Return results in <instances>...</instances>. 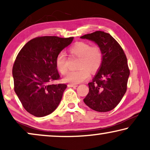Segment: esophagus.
Listing matches in <instances>:
<instances>
[{
    "mask_svg": "<svg viewBox=\"0 0 150 150\" xmlns=\"http://www.w3.org/2000/svg\"><path fill=\"white\" fill-rule=\"evenodd\" d=\"M67 86H68L69 87H76L78 85H74V84H68Z\"/></svg>",
    "mask_w": 150,
    "mask_h": 150,
    "instance_id": "34e87169",
    "label": "esophagus"
}]
</instances>
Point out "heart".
<instances>
[{"label": "heart", "instance_id": "obj_1", "mask_svg": "<svg viewBox=\"0 0 150 150\" xmlns=\"http://www.w3.org/2000/svg\"><path fill=\"white\" fill-rule=\"evenodd\" d=\"M71 56L79 58L76 71H70L65 77V81L73 84H78L87 80L90 72L96 73L99 70L103 61V53L98 46H91L84 42H78L69 49ZM66 56L63 52H60L55 59L57 68L61 74L67 72Z\"/></svg>", "mask_w": 150, "mask_h": 150}]
</instances>
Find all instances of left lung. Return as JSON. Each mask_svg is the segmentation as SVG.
I'll list each match as a JSON object with an SVG mask.
<instances>
[{"label": "left lung", "mask_w": 150, "mask_h": 150, "mask_svg": "<svg viewBox=\"0 0 150 150\" xmlns=\"http://www.w3.org/2000/svg\"><path fill=\"white\" fill-rule=\"evenodd\" d=\"M81 38L96 43L103 53L101 67L88 83L89 91L84 102L96 111H110L117 106L126 92L130 75L126 56L119 43L107 33L98 30Z\"/></svg>", "instance_id": "left-lung-1"}]
</instances>
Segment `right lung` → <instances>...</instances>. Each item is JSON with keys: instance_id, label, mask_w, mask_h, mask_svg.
Listing matches in <instances>:
<instances>
[{"instance_id": "add662e5", "label": "right lung", "mask_w": 150, "mask_h": 150, "mask_svg": "<svg viewBox=\"0 0 150 150\" xmlns=\"http://www.w3.org/2000/svg\"><path fill=\"white\" fill-rule=\"evenodd\" d=\"M73 39L38 37L26 43L16 57L12 69L14 91L33 115H48L60 103L67 85L52 83L60 79L55 59Z\"/></svg>"}]
</instances>
